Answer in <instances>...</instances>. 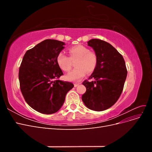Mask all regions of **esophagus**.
<instances>
[{"label":"esophagus","mask_w":152,"mask_h":152,"mask_svg":"<svg viewBox=\"0 0 152 152\" xmlns=\"http://www.w3.org/2000/svg\"><path fill=\"white\" fill-rule=\"evenodd\" d=\"M80 84V83H79V82H76V83L74 84V86H75V87H77V86H79Z\"/></svg>","instance_id":"34e87169"}]
</instances>
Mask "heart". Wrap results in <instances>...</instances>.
<instances>
[{
	"instance_id": "obj_1",
	"label": "heart",
	"mask_w": 152,
	"mask_h": 152,
	"mask_svg": "<svg viewBox=\"0 0 152 152\" xmlns=\"http://www.w3.org/2000/svg\"><path fill=\"white\" fill-rule=\"evenodd\" d=\"M70 58L63 53H59L56 58L58 65L61 70L69 72L72 69L71 59L77 58L74 70L66 77V79L71 81L79 80L86 74L87 71L93 72L97 66V55L84 45H75L68 49Z\"/></svg>"
}]
</instances>
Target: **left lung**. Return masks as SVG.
I'll use <instances>...</instances> for the list:
<instances>
[{"mask_svg":"<svg viewBox=\"0 0 152 152\" xmlns=\"http://www.w3.org/2000/svg\"><path fill=\"white\" fill-rule=\"evenodd\" d=\"M87 44L94 50L98 63L89 78L95 81L82 82L86 91L82 99L88 108L103 111L115 103L122 94L127 73L126 63L122 54L104 40L91 39Z\"/></svg>","mask_w":152,"mask_h":152,"instance_id":"1","label":"left lung"}]
</instances>
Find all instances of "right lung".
<instances>
[{"label": "right lung", "mask_w": 152, "mask_h": 152, "mask_svg": "<svg viewBox=\"0 0 152 152\" xmlns=\"http://www.w3.org/2000/svg\"><path fill=\"white\" fill-rule=\"evenodd\" d=\"M65 43L46 39L27 50L19 69L21 93L28 104L44 114L56 113L74 85L58 79L63 73L58 65V54Z\"/></svg>", "instance_id": "obj_1"}]
</instances>
